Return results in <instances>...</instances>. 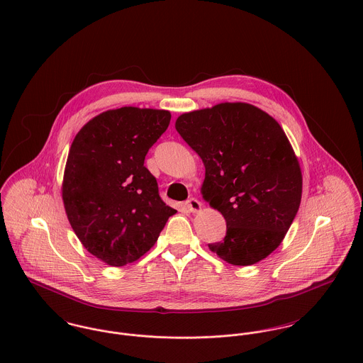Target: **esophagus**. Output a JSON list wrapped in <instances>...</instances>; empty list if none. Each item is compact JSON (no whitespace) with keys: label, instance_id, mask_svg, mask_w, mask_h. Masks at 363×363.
<instances>
[{"label":"esophagus","instance_id":"34e87169","mask_svg":"<svg viewBox=\"0 0 363 363\" xmlns=\"http://www.w3.org/2000/svg\"><path fill=\"white\" fill-rule=\"evenodd\" d=\"M184 206H186V208H187L190 212H199V211H201V203H200L197 199H194V197L189 199V200L184 203Z\"/></svg>","mask_w":363,"mask_h":363}]
</instances>
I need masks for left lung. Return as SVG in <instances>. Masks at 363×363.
<instances>
[{
	"mask_svg": "<svg viewBox=\"0 0 363 363\" xmlns=\"http://www.w3.org/2000/svg\"><path fill=\"white\" fill-rule=\"evenodd\" d=\"M182 138L203 159V199L226 220L222 242L208 245L232 265H252L284 240L302 199V170L275 118L253 104H219L183 113Z\"/></svg>",
	"mask_w": 363,
	"mask_h": 363,
	"instance_id": "left-lung-1",
	"label": "left lung"
}]
</instances>
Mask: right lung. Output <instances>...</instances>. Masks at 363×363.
<instances>
[{"instance_id":"add662e5","label":"right lung","mask_w":363,"mask_h":363,"mask_svg":"<svg viewBox=\"0 0 363 363\" xmlns=\"http://www.w3.org/2000/svg\"><path fill=\"white\" fill-rule=\"evenodd\" d=\"M170 117L167 110L133 106L107 110L71 144L61 187L65 213L84 247L111 267L144 256L176 213L144 166Z\"/></svg>"}]
</instances>
